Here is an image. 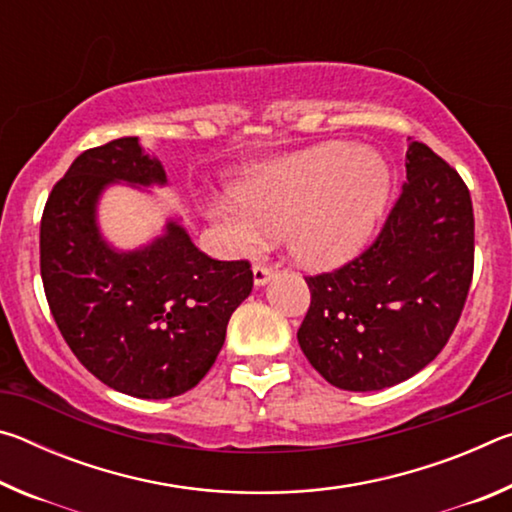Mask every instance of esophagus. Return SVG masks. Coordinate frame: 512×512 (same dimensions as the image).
<instances>
[{
	"mask_svg": "<svg viewBox=\"0 0 512 512\" xmlns=\"http://www.w3.org/2000/svg\"><path fill=\"white\" fill-rule=\"evenodd\" d=\"M273 277H275V268H273V266L257 264V266L253 268V282H255V287H262V284L271 282Z\"/></svg>",
	"mask_w": 512,
	"mask_h": 512,
	"instance_id": "1",
	"label": "esophagus"
}]
</instances>
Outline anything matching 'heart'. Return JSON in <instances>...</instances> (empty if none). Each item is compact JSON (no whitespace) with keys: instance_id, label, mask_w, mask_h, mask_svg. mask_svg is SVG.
<instances>
[{"instance_id":"obj_1","label":"heart","mask_w":512,"mask_h":512,"mask_svg":"<svg viewBox=\"0 0 512 512\" xmlns=\"http://www.w3.org/2000/svg\"><path fill=\"white\" fill-rule=\"evenodd\" d=\"M391 183L381 153L327 142L257 167L235 192L241 210L221 207L214 216L241 253H257L268 237H287L296 262L332 268L368 244Z\"/></svg>"}]
</instances>
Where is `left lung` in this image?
I'll return each mask as SVG.
<instances>
[{
  "label": "left lung",
  "instance_id": "left-lung-1",
  "mask_svg": "<svg viewBox=\"0 0 512 512\" xmlns=\"http://www.w3.org/2000/svg\"><path fill=\"white\" fill-rule=\"evenodd\" d=\"M474 273V212L458 171L427 144L406 151V183L377 239L352 262L305 277L298 343L343 391H381L438 357Z\"/></svg>",
  "mask_w": 512,
  "mask_h": 512
}]
</instances>
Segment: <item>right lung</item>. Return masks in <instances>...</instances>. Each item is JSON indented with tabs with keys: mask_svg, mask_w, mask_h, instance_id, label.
<instances>
[{
	"mask_svg": "<svg viewBox=\"0 0 512 512\" xmlns=\"http://www.w3.org/2000/svg\"><path fill=\"white\" fill-rule=\"evenodd\" d=\"M112 183L167 185L137 137L83 151L58 180L40 221V275L69 350L103 384L142 400L187 393L214 366L228 320L250 291L246 259L201 253L183 225L137 250L101 237L97 203Z\"/></svg>",
	"mask_w": 512,
	"mask_h": 512,
	"instance_id": "1",
	"label": "right lung"
}]
</instances>
